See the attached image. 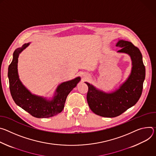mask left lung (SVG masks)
Wrapping results in <instances>:
<instances>
[{"label": "left lung", "instance_id": "left-lung-1", "mask_svg": "<svg viewBox=\"0 0 156 156\" xmlns=\"http://www.w3.org/2000/svg\"><path fill=\"white\" fill-rule=\"evenodd\" d=\"M116 46L122 48L118 53L128 54L132 61L131 73L119 88L112 93H105L96 89L88 82L87 100L90 110L96 115L113 118L122 114L134 106L139 100L143 91L146 69L139 48L132 43L119 40Z\"/></svg>", "mask_w": 156, "mask_h": 156}]
</instances>
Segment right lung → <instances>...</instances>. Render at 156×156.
Masks as SVG:
<instances>
[{"label": "right lung", "instance_id": "1", "mask_svg": "<svg viewBox=\"0 0 156 156\" xmlns=\"http://www.w3.org/2000/svg\"><path fill=\"white\" fill-rule=\"evenodd\" d=\"M30 43H25L22 48L15 50L12 61L9 66L8 77L11 95L17 105L34 117L43 118L53 116L62 111L68 94L76 87L80 77L61 83L56 89L57 94L51 100L32 94L20 80L17 69L19 54Z\"/></svg>", "mask_w": 156, "mask_h": 156}]
</instances>
